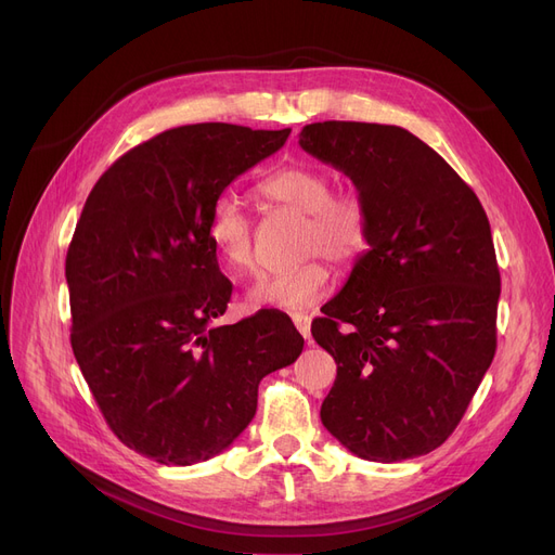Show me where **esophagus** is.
Masks as SVG:
<instances>
[{
	"instance_id": "obj_1",
	"label": "esophagus",
	"mask_w": 555,
	"mask_h": 555,
	"mask_svg": "<svg viewBox=\"0 0 555 555\" xmlns=\"http://www.w3.org/2000/svg\"><path fill=\"white\" fill-rule=\"evenodd\" d=\"M293 322L304 339H310V317L308 314H293Z\"/></svg>"
}]
</instances>
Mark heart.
<instances>
[{
    "instance_id": "1",
    "label": "heart",
    "mask_w": 555,
    "mask_h": 555,
    "mask_svg": "<svg viewBox=\"0 0 555 555\" xmlns=\"http://www.w3.org/2000/svg\"><path fill=\"white\" fill-rule=\"evenodd\" d=\"M258 195L279 207L306 214L304 254H314L295 268L260 274L247 289L249 308L299 312L314 306L331 287V268L324 253L341 268L369 247V216L362 199L351 191H333L324 170L285 166L258 184ZM207 236L231 272H245L254 262L251 220L231 195H220L209 211Z\"/></svg>"
}]
</instances>
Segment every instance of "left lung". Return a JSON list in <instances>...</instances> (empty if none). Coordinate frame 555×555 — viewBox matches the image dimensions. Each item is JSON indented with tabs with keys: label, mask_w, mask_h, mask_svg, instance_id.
Returning <instances> with one entry per match:
<instances>
[{
	"label": "left lung",
	"mask_w": 555,
	"mask_h": 555,
	"mask_svg": "<svg viewBox=\"0 0 555 555\" xmlns=\"http://www.w3.org/2000/svg\"><path fill=\"white\" fill-rule=\"evenodd\" d=\"M301 149L356 184L369 249L312 324L337 362L322 423L366 461L439 448L498 348L500 268L475 191L410 130L324 121Z\"/></svg>",
	"instance_id": "1"
}]
</instances>
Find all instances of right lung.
Wrapping results in <instances>:
<instances>
[{
    "label": "right lung",
    "instance_id": "right-lung-1",
    "mask_svg": "<svg viewBox=\"0 0 555 555\" xmlns=\"http://www.w3.org/2000/svg\"><path fill=\"white\" fill-rule=\"evenodd\" d=\"M287 137L231 124L166 130L116 159L82 207L65 262L74 356L112 431L157 463L229 448L256 414L262 377L304 351L276 312L214 324L231 283L209 211Z\"/></svg>",
    "mask_w": 555,
    "mask_h": 555
}]
</instances>
